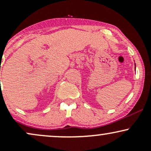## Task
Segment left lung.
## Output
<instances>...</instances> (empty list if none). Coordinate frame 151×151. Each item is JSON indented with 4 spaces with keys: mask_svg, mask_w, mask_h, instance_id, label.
<instances>
[{
    "mask_svg": "<svg viewBox=\"0 0 151 151\" xmlns=\"http://www.w3.org/2000/svg\"><path fill=\"white\" fill-rule=\"evenodd\" d=\"M135 66H136V64H135ZM135 70H136V68H135Z\"/></svg>",
    "mask_w": 151,
    "mask_h": 151,
    "instance_id": "left-lung-1",
    "label": "left lung"
}]
</instances>
